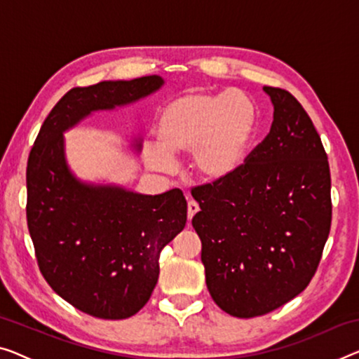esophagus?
<instances>
[{
    "label": "esophagus",
    "instance_id": "34e87169",
    "mask_svg": "<svg viewBox=\"0 0 359 359\" xmlns=\"http://www.w3.org/2000/svg\"><path fill=\"white\" fill-rule=\"evenodd\" d=\"M198 211H200V206H198V203H195L194 200H190L189 201V221L194 219V216Z\"/></svg>",
    "mask_w": 359,
    "mask_h": 359
}]
</instances>
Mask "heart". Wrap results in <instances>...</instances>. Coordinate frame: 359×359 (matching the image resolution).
I'll return each mask as SVG.
<instances>
[{"mask_svg": "<svg viewBox=\"0 0 359 359\" xmlns=\"http://www.w3.org/2000/svg\"><path fill=\"white\" fill-rule=\"evenodd\" d=\"M258 132V108L240 90L189 92L159 112L156 147H145L151 169L170 168L169 156L191 153L190 170L206 184H221L242 169Z\"/></svg>", "mask_w": 359, "mask_h": 359, "instance_id": "obj_1", "label": "heart"}]
</instances>
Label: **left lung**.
Here are the masks:
<instances>
[{
    "label": "left lung",
    "instance_id": "left-lung-1",
    "mask_svg": "<svg viewBox=\"0 0 359 359\" xmlns=\"http://www.w3.org/2000/svg\"><path fill=\"white\" fill-rule=\"evenodd\" d=\"M263 90L274 106L267 137L233 177L191 190L208 290L245 319L308 287L332 221L329 161L313 121L287 90Z\"/></svg>",
    "mask_w": 359,
    "mask_h": 359
}]
</instances>
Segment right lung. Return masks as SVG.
I'll use <instances>...</instances> for the list:
<instances>
[{
	"label": "right lung",
	"instance_id": "add662e5",
	"mask_svg": "<svg viewBox=\"0 0 359 359\" xmlns=\"http://www.w3.org/2000/svg\"><path fill=\"white\" fill-rule=\"evenodd\" d=\"M163 77L104 80L77 87L43 122L27 163V226L45 280L74 308L100 319L140 311L159 277V255L187 222L179 189L142 195L88 184L69 168L62 133L95 111L158 92ZM133 148L140 151L142 143Z\"/></svg>",
	"mask_w": 359,
	"mask_h": 359
}]
</instances>
